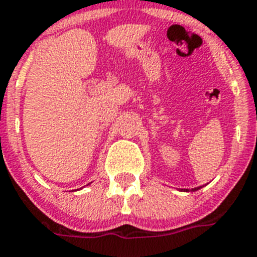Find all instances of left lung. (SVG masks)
Listing matches in <instances>:
<instances>
[{
    "mask_svg": "<svg viewBox=\"0 0 257 257\" xmlns=\"http://www.w3.org/2000/svg\"><path fill=\"white\" fill-rule=\"evenodd\" d=\"M203 186H198V187H194V189H184V191H187V193H190V191H196L199 190V189H202ZM182 190V189H181Z\"/></svg>",
    "mask_w": 257,
    "mask_h": 257,
    "instance_id": "8db88e82",
    "label": "left lung"
}]
</instances>
